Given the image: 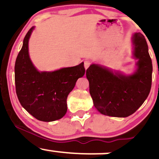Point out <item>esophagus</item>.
I'll list each match as a JSON object with an SVG mask.
<instances>
[{
	"mask_svg": "<svg viewBox=\"0 0 159 159\" xmlns=\"http://www.w3.org/2000/svg\"><path fill=\"white\" fill-rule=\"evenodd\" d=\"M90 65H91V61H89V60L84 61V68H85L86 70H87L88 68H89V67L90 66Z\"/></svg>",
	"mask_w": 159,
	"mask_h": 159,
	"instance_id": "1",
	"label": "esophagus"
}]
</instances>
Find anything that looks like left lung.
Instances as JSON below:
<instances>
[{
	"label": "left lung",
	"instance_id": "left-lung-1",
	"mask_svg": "<svg viewBox=\"0 0 159 159\" xmlns=\"http://www.w3.org/2000/svg\"><path fill=\"white\" fill-rule=\"evenodd\" d=\"M136 70L129 75L92 64L86 70L90 94L96 109L108 116L125 118L136 111L148 98L152 87V63L142 34L131 38Z\"/></svg>",
	"mask_w": 159,
	"mask_h": 159
}]
</instances>
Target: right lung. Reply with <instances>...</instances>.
<instances>
[{"label":"right lung","instance_id":"add662e5","mask_svg":"<svg viewBox=\"0 0 159 159\" xmlns=\"http://www.w3.org/2000/svg\"><path fill=\"white\" fill-rule=\"evenodd\" d=\"M32 27L25 35L14 67L16 93L24 108L39 121L61 119L67 112V98L77 80L84 76V63L54 71H39L32 63L28 42Z\"/></svg>","mask_w":159,"mask_h":159}]
</instances>
